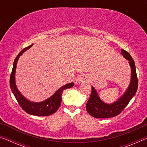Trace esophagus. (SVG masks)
I'll list each match as a JSON object with an SVG mask.
<instances>
[{
    "instance_id": "esophagus-1",
    "label": "esophagus",
    "mask_w": 147,
    "mask_h": 147,
    "mask_svg": "<svg viewBox=\"0 0 147 147\" xmlns=\"http://www.w3.org/2000/svg\"><path fill=\"white\" fill-rule=\"evenodd\" d=\"M89 80V76L87 74H80L76 78V83L80 84L83 82H86Z\"/></svg>"
}]
</instances>
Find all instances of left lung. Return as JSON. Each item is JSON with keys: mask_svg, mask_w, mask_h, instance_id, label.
<instances>
[{"mask_svg": "<svg viewBox=\"0 0 147 147\" xmlns=\"http://www.w3.org/2000/svg\"><path fill=\"white\" fill-rule=\"evenodd\" d=\"M121 54L124 58L129 61L128 63L131 68L130 84L123 95L117 100L111 104H107L102 100L99 97L97 91L93 86H92L90 97L86 104V110L89 115L94 118H109L119 115L136 93L138 81L135 62L128 52L122 49Z\"/></svg>", "mask_w": 147, "mask_h": 147, "instance_id": "obj_1", "label": "left lung"}]
</instances>
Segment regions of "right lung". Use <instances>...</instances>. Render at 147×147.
<instances>
[{"label":"right lung","instance_id":"1","mask_svg":"<svg viewBox=\"0 0 147 147\" xmlns=\"http://www.w3.org/2000/svg\"><path fill=\"white\" fill-rule=\"evenodd\" d=\"M33 44L29 47L24 48L23 51L20 52L17 55L16 58L15 59L13 62V66L9 80V86H10L11 90L13 93L15 97L18 102L20 106L23 108L24 111L28 114L36 116H48L52 115L58 110L60 106L61 102V95L63 91L66 89L71 88L73 87L74 84L73 82L65 84V86L61 87L54 93L51 97L47 98V100L39 102H34L28 100L21 93V92L17 89L16 83V71L17 61L19 60V57L23 54L27 50L31 48Z\"/></svg>","mask_w":147,"mask_h":147}]
</instances>
